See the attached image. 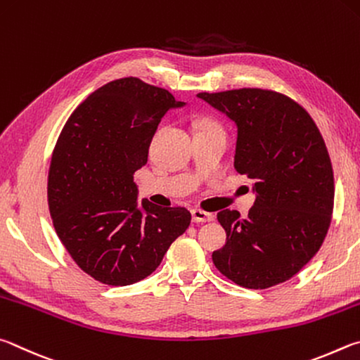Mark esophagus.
Here are the masks:
<instances>
[{"label":"esophagus","instance_id":"obj_1","mask_svg":"<svg viewBox=\"0 0 360 360\" xmlns=\"http://www.w3.org/2000/svg\"><path fill=\"white\" fill-rule=\"evenodd\" d=\"M191 215H193V221L194 223H209L213 219L212 213H207L204 210H199V209H194L191 210Z\"/></svg>","mask_w":360,"mask_h":360}]
</instances>
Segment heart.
Wrapping results in <instances>:
<instances>
[{
    "label": "heart",
    "mask_w": 360,
    "mask_h": 360,
    "mask_svg": "<svg viewBox=\"0 0 360 360\" xmlns=\"http://www.w3.org/2000/svg\"><path fill=\"white\" fill-rule=\"evenodd\" d=\"M209 128H219V126L215 122L205 120V122H202V124H200V129H209Z\"/></svg>",
    "instance_id": "heart-1"
}]
</instances>
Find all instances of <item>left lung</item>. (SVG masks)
I'll use <instances>...</instances> for the list:
<instances>
[{"label": "left lung", "mask_w": 360, "mask_h": 360, "mask_svg": "<svg viewBox=\"0 0 360 360\" xmlns=\"http://www.w3.org/2000/svg\"><path fill=\"white\" fill-rule=\"evenodd\" d=\"M237 126L234 167L253 180L248 217L221 210L228 242L213 251L224 276L248 289L280 285L323 245L333 210V170L316 123L285 94L242 88L199 93Z\"/></svg>", "instance_id": "obj_1"}]
</instances>
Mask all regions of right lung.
<instances>
[{"mask_svg": "<svg viewBox=\"0 0 360 360\" xmlns=\"http://www.w3.org/2000/svg\"><path fill=\"white\" fill-rule=\"evenodd\" d=\"M184 105L136 77L113 80L74 110L55 145L47 185L55 231L75 264L104 285L147 278L191 223L184 207L139 202L134 181L164 113Z\"/></svg>", "mask_w": 360, "mask_h": 360, "instance_id": "right-lung-1", "label": "right lung"}]
</instances>
